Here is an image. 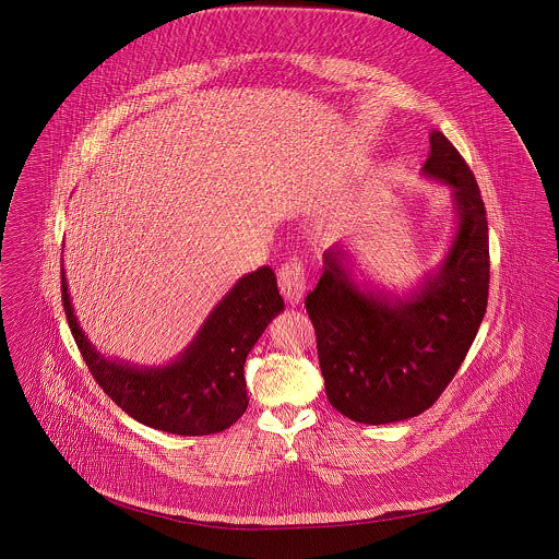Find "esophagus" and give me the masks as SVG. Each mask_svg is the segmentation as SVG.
I'll use <instances>...</instances> for the list:
<instances>
[{
  "instance_id": "34e87169",
  "label": "esophagus",
  "mask_w": 559,
  "mask_h": 559,
  "mask_svg": "<svg viewBox=\"0 0 559 559\" xmlns=\"http://www.w3.org/2000/svg\"><path fill=\"white\" fill-rule=\"evenodd\" d=\"M278 289L289 304L301 301L306 293V267L301 264V260L293 258L278 267Z\"/></svg>"
}]
</instances>
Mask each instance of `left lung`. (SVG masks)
I'll return each mask as SVG.
<instances>
[{
    "mask_svg": "<svg viewBox=\"0 0 559 559\" xmlns=\"http://www.w3.org/2000/svg\"><path fill=\"white\" fill-rule=\"evenodd\" d=\"M429 148L424 174L452 188L459 217L438 272L404 299L362 292L344 266V249L333 247L306 297L326 399L358 424L383 426L427 411L459 371L486 312L490 255L478 182L444 133L431 132Z\"/></svg>",
    "mask_w": 559,
    "mask_h": 559,
    "instance_id": "8db88e82",
    "label": "left lung"
}]
</instances>
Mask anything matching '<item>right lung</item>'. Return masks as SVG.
I'll list each match as a JSON object with an SVG mask.
<instances>
[{
  "label": "right lung",
  "mask_w": 559,
  "mask_h": 559,
  "mask_svg": "<svg viewBox=\"0 0 559 559\" xmlns=\"http://www.w3.org/2000/svg\"><path fill=\"white\" fill-rule=\"evenodd\" d=\"M62 306L81 356L108 399L144 426L178 436H210L233 426L245 413L247 354L285 301L272 267L245 274L222 297L192 344L159 369L107 360L92 346L73 312L64 267Z\"/></svg>",
  "instance_id": "obj_1"
}]
</instances>
